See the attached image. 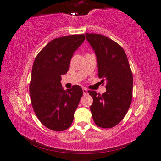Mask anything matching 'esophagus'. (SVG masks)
<instances>
[{
  "mask_svg": "<svg viewBox=\"0 0 161 161\" xmlns=\"http://www.w3.org/2000/svg\"><path fill=\"white\" fill-rule=\"evenodd\" d=\"M83 93H84V95H86V94H88V90L86 89V88H84L83 89Z\"/></svg>",
  "mask_w": 161,
  "mask_h": 161,
  "instance_id": "34e87169",
  "label": "esophagus"
}]
</instances>
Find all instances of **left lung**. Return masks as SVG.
<instances>
[{"label": "left lung", "mask_w": 161, "mask_h": 161, "mask_svg": "<svg viewBox=\"0 0 161 161\" xmlns=\"http://www.w3.org/2000/svg\"><path fill=\"white\" fill-rule=\"evenodd\" d=\"M96 55L98 76L106 82L102 95L88 91L93 99L90 107L95 124L110 128L124 118L132 98L133 77L127 55L119 44L108 37L85 33Z\"/></svg>", "instance_id": "8db88e82"}]
</instances>
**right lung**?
<instances>
[{"label":"right lung","mask_w":161,"mask_h":161,"mask_svg":"<svg viewBox=\"0 0 161 161\" xmlns=\"http://www.w3.org/2000/svg\"><path fill=\"white\" fill-rule=\"evenodd\" d=\"M84 40V34L55 38L40 51L33 62L29 85L31 104L40 121L51 130L63 131L71 125L83 95L80 86L65 91L60 81Z\"/></svg>","instance_id":"add662e5"}]
</instances>
